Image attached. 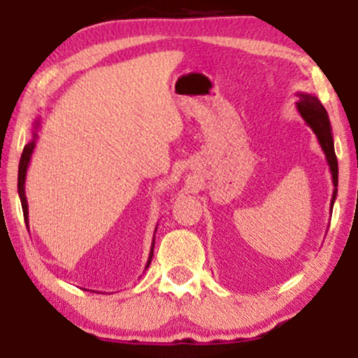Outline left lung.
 Returning a JSON list of instances; mask_svg holds the SVG:
<instances>
[{
  "label": "left lung",
  "mask_w": 358,
  "mask_h": 358,
  "mask_svg": "<svg viewBox=\"0 0 358 358\" xmlns=\"http://www.w3.org/2000/svg\"><path fill=\"white\" fill-rule=\"evenodd\" d=\"M299 101L296 102L298 113L301 114V117L305 119L308 126L313 129L318 139L320 146H322L324 158H327L328 166H330L331 173V182H334V195H331V210H334V203L336 199V187H338V162H336L335 156V146H334V134H331V124L330 119H328L327 109L323 108L322 102L318 101V97L311 96V94L298 92Z\"/></svg>",
  "instance_id": "8db88e82"
}]
</instances>
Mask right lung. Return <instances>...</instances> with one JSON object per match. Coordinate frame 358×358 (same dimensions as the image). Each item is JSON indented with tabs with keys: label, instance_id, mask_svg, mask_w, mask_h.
I'll return each instance as SVG.
<instances>
[{
	"label": "right lung",
	"instance_id": "obj_1",
	"mask_svg": "<svg viewBox=\"0 0 358 358\" xmlns=\"http://www.w3.org/2000/svg\"><path fill=\"white\" fill-rule=\"evenodd\" d=\"M38 127H40V119H36L35 124H34V131H31V141L23 148L22 159H20V166H18V195H20V200H22L23 217H24V222H27V224H28V202H27V195H24V180H27V170H28V165H30L31 155H34L36 138H38V133H36V131H38ZM156 227H158V225H156ZM153 249H155V237H153V242H151L150 257H148L145 269L150 268L151 257H153Z\"/></svg>",
	"mask_w": 358,
	"mask_h": 358
}]
</instances>
